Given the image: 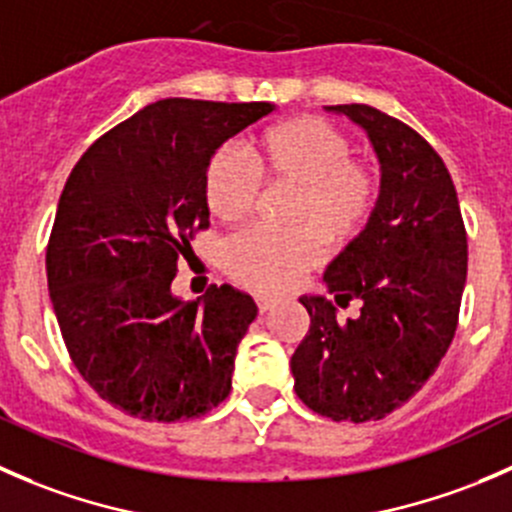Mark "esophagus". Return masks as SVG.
<instances>
[{"instance_id":"1","label":"esophagus","mask_w":512,"mask_h":512,"mask_svg":"<svg viewBox=\"0 0 512 512\" xmlns=\"http://www.w3.org/2000/svg\"><path fill=\"white\" fill-rule=\"evenodd\" d=\"M256 306H258V311L266 313L276 306V301H273V298H266V296H256Z\"/></svg>"}]
</instances>
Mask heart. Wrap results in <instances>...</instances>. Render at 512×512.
<instances>
[{
    "mask_svg": "<svg viewBox=\"0 0 512 512\" xmlns=\"http://www.w3.org/2000/svg\"><path fill=\"white\" fill-rule=\"evenodd\" d=\"M249 169L229 151H216L204 169V201L224 226L254 211L258 186L291 189L283 234L254 231L231 241L224 268L258 293L296 286L326 256V244L346 246L371 221L381 196L376 166L351 154V141L328 121L293 116L266 126L246 144Z\"/></svg>",
    "mask_w": 512,
    "mask_h": 512,
    "instance_id": "1",
    "label": "heart"
}]
</instances>
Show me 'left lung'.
Masks as SVG:
<instances>
[{
  "label": "left lung",
  "instance_id": "1",
  "mask_svg": "<svg viewBox=\"0 0 512 512\" xmlns=\"http://www.w3.org/2000/svg\"><path fill=\"white\" fill-rule=\"evenodd\" d=\"M366 131L381 196L366 229L323 273L326 296H301L311 328L291 356L296 393L331 421H381L416 396L453 341L468 271L458 194L418 131L366 104L326 106Z\"/></svg>",
  "mask_w": 512,
  "mask_h": 512
}]
</instances>
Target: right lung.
<instances>
[{
    "instance_id": "1",
    "label": "right lung",
    "mask_w": 512,
    "mask_h": 512,
    "mask_svg": "<svg viewBox=\"0 0 512 512\" xmlns=\"http://www.w3.org/2000/svg\"><path fill=\"white\" fill-rule=\"evenodd\" d=\"M273 109L161 99L96 139L69 174L47 249L49 296L77 371L129 416L189 421L229 396L254 298L224 283L184 301L171 281L209 226L206 161Z\"/></svg>"
}]
</instances>
